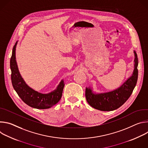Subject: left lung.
I'll use <instances>...</instances> for the list:
<instances>
[{
    "label": "left lung",
    "mask_w": 148,
    "mask_h": 148,
    "mask_svg": "<svg viewBox=\"0 0 148 148\" xmlns=\"http://www.w3.org/2000/svg\"><path fill=\"white\" fill-rule=\"evenodd\" d=\"M134 53L135 59L133 73L119 88L107 92L95 93L91 87H86V97L90 106L100 111H110L118 109L128 100L136 86L138 77V59L135 51Z\"/></svg>",
    "instance_id": "obj_1"
}]
</instances>
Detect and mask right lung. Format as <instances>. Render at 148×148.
I'll return each instance as SVG.
<instances>
[{"label": "right lung", "instance_id": "obj_1", "mask_svg": "<svg viewBox=\"0 0 148 148\" xmlns=\"http://www.w3.org/2000/svg\"><path fill=\"white\" fill-rule=\"evenodd\" d=\"M17 44L14 45L10 61L12 71L11 79L13 88L22 99L29 106L37 109H48L56 105L61 99L64 82L62 79L60 81L57 88L48 94L38 92L29 86L21 76L16 60V48Z\"/></svg>", "mask_w": 148, "mask_h": 148}]
</instances>
